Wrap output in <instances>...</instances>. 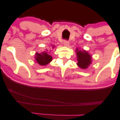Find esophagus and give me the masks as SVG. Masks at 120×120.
<instances>
[{
  "label": "esophagus",
  "instance_id": "34e87169",
  "mask_svg": "<svg viewBox=\"0 0 120 120\" xmlns=\"http://www.w3.org/2000/svg\"><path fill=\"white\" fill-rule=\"evenodd\" d=\"M64 45L65 46L68 47V46H69V43L68 41H64Z\"/></svg>",
  "mask_w": 120,
  "mask_h": 120
}]
</instances>
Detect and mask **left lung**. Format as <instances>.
Masks as SVG:
<instances>
[{
	"mask_svg": "<svg viewBox=\"0 0 120 120\" xmlns=\"http://www.w3.org/2000/svg\"><path fill=\"white\" fill-rule=\"evenodd\" d=\"M75 52L77 55V65L78 67L82 69L87 68L90 64H91V56L85 50L81 51L78 49H76Z\"/></svg>",
	"mask_w": 120,
	"mask_h": 120,
	"instance_id": "8db88e82",
	"label": "left lung"
}]
</instances>
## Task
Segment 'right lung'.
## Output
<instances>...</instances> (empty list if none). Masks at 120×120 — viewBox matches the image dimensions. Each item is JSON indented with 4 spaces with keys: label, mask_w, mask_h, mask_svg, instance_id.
I'll return each instance as SVG.
<instances>
[{
    "label": "right lung",
    "mask_w": 120,
    "mask_h": 120,
    "mask_svg": "<svg viewBox=\"0 0 120 120\" xmlns=\"http://www.w3.org/2000/svg\"><path fill=\"white\" fill-rule=\"evenodd\" d=\"M54 47H53V48ZM47 51H44L41 53H35V60L37 63L41 65H46L52 61V57L51 55H49V52L48 50Z\"/></svg>",
    "instance_id": "obj_1"
}]
</instances>
